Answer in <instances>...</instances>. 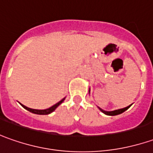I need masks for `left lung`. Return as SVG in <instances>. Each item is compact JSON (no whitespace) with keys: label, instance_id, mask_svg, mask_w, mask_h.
<instances>
[{"label":"left lung","instance_id":"1","mask_svg":"<svg viewBox=\"0 0 153 153\" xmlns=\"http://www.w3.org/2000/svg\"><path fill=\"white\" fill-rule=\"evenodd\" d=\"M131 106V105H130ZM130 106H128V107H126V108H122V109H118V110H114V111H111V112H107V111H104L102 110V108H99V109L103 113H105V114H107V115H111V116H114V115H118V114H120V113H124L125 112L128 108L130 107Z\"/></svg>","mask_w":153,"mask_h":153}]
</instances>
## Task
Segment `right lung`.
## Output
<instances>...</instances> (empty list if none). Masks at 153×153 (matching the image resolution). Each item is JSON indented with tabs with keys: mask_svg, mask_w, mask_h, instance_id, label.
<instances>
[{
	"mask_svg": "<svg viewBox=\"0 0 153 153\" xmlns=\"http://www.w3.org/2000/svg\"><path fill=\"white\" fill-rule=\"evenodd\" d=\"M64 101V99H62V100H61L59 102H57L56 104H55L54 106H52V107H51L50 108H47V109H45V110H37V109H32V108H27V107H25L24 105H22L23 107H24L25 109H27L28 111L29 112H31V113H35V114H40V115H46V114H49V113H52L54 110H55L56 108H57L59 105H60L61 103L62 102Z\"/></svg>",
	"mask_w": 153,
	"mask_h": 153,
	"instance_id": "right-lung-1",
	"label": "right lung"
}]
</instances>
